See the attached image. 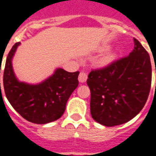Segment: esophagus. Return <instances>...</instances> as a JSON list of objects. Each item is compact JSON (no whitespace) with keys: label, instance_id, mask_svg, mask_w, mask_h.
<instances>
[{"label":"esophagus","instance_id":"esophagus-1","mask_svg":"<svg viewBox=\"0 0 156 156\" xmlns=\"http://www.w3.org/2000/svg\"><path fill=\"white\" fill-rule=\"evenodd\" d=\"M87 78H88V74L83 71L81 72L80 74H79V76H78V81L82 82V83L86 82V80H87Z\"/></svg>","mask_w":156,"mask_h":156}]
</instances>
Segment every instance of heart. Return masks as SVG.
<instances>
[{
	"mask_svg": "<svg viewBox=\"0 0 156 156\" xmlns=\"http://www.w3.org/2000/svg\"><path fill=\"white\" fill-rule=\"evenodd\" d=\"M115 58H116V54L114 52H107L106 54H105L104 55L101 57L100 59L98 60V64L101 66H106L112 63L114 61Z\"/></svg>",
	"mask_w": 156,
	"mask_h": 156,
	"instance_id": "b5f03b06",
	"label": "heart"
}]
</instances>
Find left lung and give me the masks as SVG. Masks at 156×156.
Listing matches in <instances>:
<instances>
[{
    "instance_id": "8db88e82",
    "label": "left lung",
    "mask_w": 156,
    "mask_h": 156,
    "mask_svg": "<svg viewBox=\"0 0 156 156\" xmlns=\"http://www.w3.org/2000/svg\"><path fill=\"white\" fill-rule=\"evenodd\" d=\"M134 44L129 55L91 70L88 75L90 112L101 125L125 124L136 116L147 101L151 84V60L135 38Z\"/></svg>"
}]
</instances>
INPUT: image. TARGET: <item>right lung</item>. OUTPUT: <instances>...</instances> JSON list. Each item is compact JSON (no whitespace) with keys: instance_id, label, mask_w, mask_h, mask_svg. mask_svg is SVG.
Listing matches in <instances>:
<instances>
[{"instance_id":"add662e5","label":"right lung","mask_w":156,"mask_h":156,"mask_svg":"<svg viewBox=\"0 0 156 156\" xmlns=\"http://www.w3.org/2000/svg\"><path fill=\"white\" fill-rule=\"evenodd\" d=\"M20 44V42L14 44L5 62L3 85L6 98L14 109L30 122L42 125L58 120L64 113L70 96L78 87L79 71L71 73L58 68L53 75L40 84L19 82L12 59Z\"/></svg>"}]
</instances>
